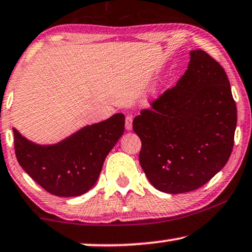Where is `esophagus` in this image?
<instances>
[{
  "mask_svg": "<svg viewBox=\"0 0 252 252\" xmlns=\"http://www.w3.org/2000/svg\"><path fill=\"white\" fill-rule=\"evenodd\" d=\"M126 129L131 130L132 129V116L128 115L126 117Z\"/></svg>",
  "mask_w": 252,
  "mask_h": 252,
  "instance_id": "34e87169",
  "label": "esophagus"
}]
</instances>
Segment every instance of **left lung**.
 I'll list each match as a JSON object with an SVG mask.
<instances>
[{
	"mask_svg": "<svg viewBox=\"0 0 252 252\" xmlns=\"http://www.w3.org/2000/svg\"><path fill=\"white\" fill-rule=\"evenodd\" d=\"M140 110L132 129L142 140L140 166L167 193L193 191L229 159L237 113L222 66L202 49L191 50L187 71Z\"/></svg>",
	"mask_w": 252,
	"mask_h": 252,
	"instance_id": "obj_1",
	"label": "left lung"
}]
</instances>
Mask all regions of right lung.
I'll return each instance as SVG.
<instances>
[{
	"label": "right lung",
	"instance_id": "add662e5",
	"mask_svg": "<svg viewBox=\"0 0 252 252\" xmlns=\"http://www.w3.org/2000/svg\"><path fill=\"white\" fill-rule=\"evenodd\" d=\"M13 130L15 152L22 168L49 193L76 197L94 186L107 154L124 131V115L87 126L55 145L30 142Z\"/></svg>",
	"mask_w": 252,
	"mask_h": 252
}]
</instances>
